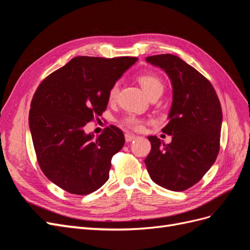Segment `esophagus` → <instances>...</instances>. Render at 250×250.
I'll return each instance as SVG.
<instances>
[{
    "mask_svg": "<svg viewBox=\"0 0 250 250\" xmlns=\"http://www.w3.org/2000/svg\"><path fill=\"white\" fill-rule=\"evenodd\" d=\"M135 139H137V135H134L132 133H125V140H126V142H132Z\"/></svg>",
    "mask_w": 250,
    "mask_h": 250,
    "instance_id": "obj_1",
    "label": "esophagus"
}]
</instances>
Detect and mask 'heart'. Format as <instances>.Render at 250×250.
<instances>
[{
  "mask_svg": "<svg viewBox=\"0 0 250 250\" xmlns=\"http://www.w3.org/2000/svg\"><path fill=\"white\" fill-rule=\"evenodd\" d=\"M140 84L142 88L144 89V92L146 93L148 97L151 95L156 94V93H163L164 89V84L161 81V79L154 76V75L151 74H144L141 75V76L138 78ZM119 93V84L118 83H115L109 90H108V100L110 102L115 101L116 98ZM122 125L129 128V129L135 130V131H141L143 130L144 125H145V121L135 117V116H127L122 120Z\"/></svg>",
  "mask_w": 250,
  "mask_h": 250,
  "instance_id": "b5f03b06",
  "label": "heart"
}]
</instances>
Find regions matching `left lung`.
Returning a JSON list of instances; mask_svg holds the SVG:
<instances>
[{
	"label": "left lung",
	"mask_w": 250,
	"mask_h": 250,
	"mask_svg": "<svg viewBox=\"0 0 250 250\" xmlns=\"http://www.w3.org/2000/svg\"><path fill=\"white\" fill-rule=\"evenodd\" d=\"M146 62L163 69L173 87L165 144L148 137L151 151L145 164L155 184L171 191H185L203 177L220 149L222 109L210 82L193 66L172 54L149 56Z\"/></svg>",
	"instance_id": "obj_1"
}]
</instances>
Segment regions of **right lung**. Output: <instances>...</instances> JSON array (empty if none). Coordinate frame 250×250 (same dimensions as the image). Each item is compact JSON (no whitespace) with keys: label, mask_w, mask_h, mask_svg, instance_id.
<instances>
[{"label":"right lung","mask_w":250,"mask_h":250,"mask_svg":"<svg viewBox=\"0 0 250 250\" xmlns=\"http://www.w3.org/2000/svg\"><path fill=\"white\" fill-rule=\"evenodd\" d=\"M137 57L78 56L44 79L31 101L29 127L44 175L71 194L87 195L109 178L111 157L125 138L116 126L94 138L84 126L102 116L108 90Z\"/></svg>","instance_id":"obj_1"}]
</instances>
